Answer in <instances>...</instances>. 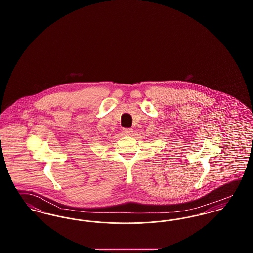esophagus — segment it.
<instances>
[{
    "instance_id": "esophagus-1",
    "label": "esophagus",
    "mask_w": 253,
    "mask_h": 253,
    "mask_svg": "<svg viewBox=\"0 0 253 253\" xmlns=\"http://www.w3.org/2000/svg\"><path fill=\"white\" fill-rule=\"evenodd\" d=\"M132 129H123V133L125 134V135H131L132 134Z\"/></svg>"
}]
</instances>
